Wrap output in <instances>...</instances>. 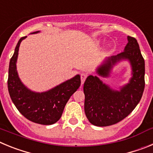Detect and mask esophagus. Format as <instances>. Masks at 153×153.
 <instances>
[{
  "label": "esophagus",
  "mask_w": 153,
  "mask_h": 153,
  "mask_svg": "<svg viewBox=\"0 0 153 153\" xmlns=\"http://www.w3.org/2000/svg\"><path fill=\"white\" fill-rule=\"evenodd\" d=\"M80 77H81V83H82V84H83L85 79H86V78L87 77V74H86V73H82L80 75Z\"/></svg>",
  "instance_id": "1"
}]
</instances>
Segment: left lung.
Segmentation results:
<instances>
[{
	"instance_id": "obj_1",
	"label": "left lung",
	"mask_w": 153,
	"mask_h": 153,
	"mask_svg": "<svg viewBox=\"0 0 153 153\" xmlns=\"http://www.w3.org/2000/svg\"><path fill=\"white\" fill-rule=\"evenodd\" d=\"M124 51L108 57L97 70L98 75L108 77L114 65L121 60H128L132 67L129 82L115 90L97 76L90 75L83 85L84 111L90 123L97 126H108L128 116L140 102L145 88V61L137 40L128 36Z\"/></svg>"
}]
</instances>
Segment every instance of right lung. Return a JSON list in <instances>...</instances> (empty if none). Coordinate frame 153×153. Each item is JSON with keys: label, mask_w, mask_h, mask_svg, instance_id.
<instances>
[{"label": "right lung", "mask_w": 153, "mask_h": 153, "mask_svg": "<svg viewBox=\"0 0 153 153\" xmlns=\"http://www.w3.org/2000/svg\"><path fill=\"white\" fill-rule=\"evenodd\" d=\"M36 31L32 33H36ZM27 36L19 40L13 56L10 60L7 87L12 102L25 118L41 125L56 123L62 116L67 101L80 86V76L65 81L48 91L36 93L31 91L23 84L17 71L19 47Z\"/></svg>", "instance_id": "right-lung-1"}]
</instances>
